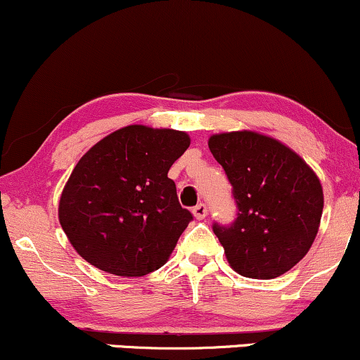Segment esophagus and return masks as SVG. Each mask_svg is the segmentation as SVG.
Returning a JSON list of instances; mask_svg holds the SVG:
<instances>
[{"label":"esophagus","instance_id":"esophagus-1","mask_svg":"<svg viewBox=\"0 0 360 360\" xmlns=\"http://www.w3.org/2000/svg\"><path fill=\"white\" fill-rule=\"evenodd\" d=\"M193 214L196 219H205L207 216V206L202 205V202H199L198 206L193 207Z\"/></svg>","mask_w":360,"mask_h":360}]
</instances>
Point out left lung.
I'll use <instances>...</instances> for the list:
<instances>
[{"mask_svg": "<svg viewBox=\"0 0 360 360\" xmlns=\"http://www.w3.org/2000/svg\"><path fill=\"white\" fill-rule=\"evenodd\" d=\"M238 205L231 226L214 224L229 266L248 278L287 274L319 233L323 191L314 169L283 142L255 131L213 134L207 141Z\"/></svg>", "mask_w": 360, "mask_h": 360, "instance_id": "left-lung-1", "label": "left lung"}]
</instances>
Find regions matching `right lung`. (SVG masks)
Instances as JSON below:
<instances>
[{"mask_svg":"<svg viewBox=\"0 0 360 360\" xmlns=\"http://www.w3.org/2000/svg\"><path fill=\"white\" fill-rule=\"evenodd\" d=\"M189 144L183 131L134 124L82 155L60 196L58 221L85 262L124 278L167 262L193 219L167 177Z\"/></svg>","mask_w":360,"mask_h":360,"instance_id":"add662e5","label":"right lung"}]
</instances>
